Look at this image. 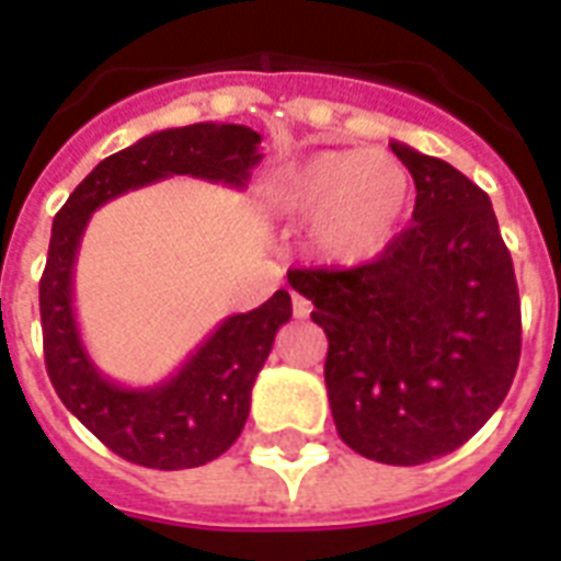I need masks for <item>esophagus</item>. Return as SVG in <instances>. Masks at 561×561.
Wrapping results in <instances>:
<instances>
[{
    "mask_svg": "<svg viewBox=\"0 0 561 561\" xmlns=\"http://www.w3.org/2000/svg\"><path fill=\"white\" fill-rule=\"evenodd\" d=\"M290 302H294V317H297V320H306V317L311 314V302H308L306 297L294 294V297H290Z\"/></svg>",
    "mask_w": 561,
    "mask_h": 561,
    "instance_id": "1",
    "label": "esophagus"
}]
</instances>
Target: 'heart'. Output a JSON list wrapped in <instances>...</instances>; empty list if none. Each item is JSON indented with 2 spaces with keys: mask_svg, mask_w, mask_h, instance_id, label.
I'll return each mask as SVG.
<instances>
[{
  "mask_svg": "<svg viewBox=\"0 0 561 561\" xmlns=\"http://www.w3.org/2000/svg\"><path fill=\"white\" fill-rule=\"evenodd\" d=\"M408 169L383 151H317L282 165L267 201L282 215L314 220L311 238L329 262L360 264L399 236L408 218Z\"/></svg>",
  "mask_w": 561,
  "mask_h": 561,
  "instance_id": "b5f03b06",
  "label": "heart"
}]
</instances>
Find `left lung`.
Segmentation results:
<instances>
[{
  "label": "left lung",
  "mask_w": 561,
  "mask_h": 561,
  "mask_svg": "<svg viewBox=\"0 0 561 561\" xmlns=\"http://www.w3.org/2000/svg\"><path fill=\"white\" fill-rule=\"evenodd\" d=\"M416 183L413 224L375 262L294 271L329 337L337 434L387 466L469 443L501 408L522 358V302L483 188L445 160L390 142Z\"/></svg>",
  "instance_id": "1"
}]
</instances>
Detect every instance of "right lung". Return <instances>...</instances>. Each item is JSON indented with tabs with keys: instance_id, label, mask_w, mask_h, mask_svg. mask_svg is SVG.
Here are the masks:
<instances>
[{
	"instance_id": "obj_1",
	"label": "right lung",
	"mask_w": 561,
	"mask_h": 561,
	"mask_svg": "<svg viewBox=\"0 0 561 561\" xmlns=\"http://www.w3.org/2000/svg\"><path fill=\"white\" fill-rule=\"evenodd\" d=\"M262 136L244 125L171 127L101 160L55 215L43 279L39 323L48 378L57 396L118 457L145 469H194L236 443L250 413L255 375L271 355L279 325L290 320V294L232 314L153 387H125L101 373L75 320V259L92 211L130 188L188 178L244 188L262 160Z\"/></svg>"
}]
</instances>
